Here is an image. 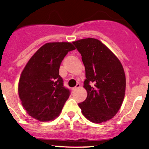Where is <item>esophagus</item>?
<instances>
[{
    "instance_id": "esophagus-1",
    "label": "esophagus",
    "mask_w": 149,
    "mask_h": 149,
    "mask_svg": "<svg viewBox=\"0 0 149 149\" xmlns=\"http://www.w3.org/2000/svg\"><path fill=\"white\" fill-rule=\"evenodd\" d=\"M80 87H81V85H80L79 83H77V85L76 86V87L73 88V91H76V90L78 89V88H79Z\"/></svg>"
}]
</instances>
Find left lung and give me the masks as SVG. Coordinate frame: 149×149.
<instances>
[{
    "label": "left lung",
    "instance_id": "obj_1",
    "mask_svg": "<svg viewBox=\"0 0 149 149\" xmlns=\"http://www.w3.org/2000/svg\"><path fill=\"white\" fill-rule=\"evenodd\" d=\"M82 56L87 97L78 104L82 114L93 123L100 124L118 112L125 95L126 77L119 58L102 42L95 38L74 41Z\"/></svg>",
    "mask_w": 149,
    "mask_h": 149
}]
</instances>
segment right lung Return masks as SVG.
I'll use <instances>...</instances> for the list:
<instances>
[{
	"mask_svg": "<svg viewBox=\"0 0 149 149\" xmlns=\"http://www.w3.org/2000/svg\"><path fill=\"white\" fill-rule=\"evenodd\" d=\"M76 49L71 42H49L29 58L18 83L21 103L29 116L40 122L56 119L70 92L63 86L59 67L68 52Z\"/></svg>",
	"mask_w": 149,
	"mask_h": 149,
	"instance_id": "right-lung-1",
	"label": "right lung"
}]
</instances>
